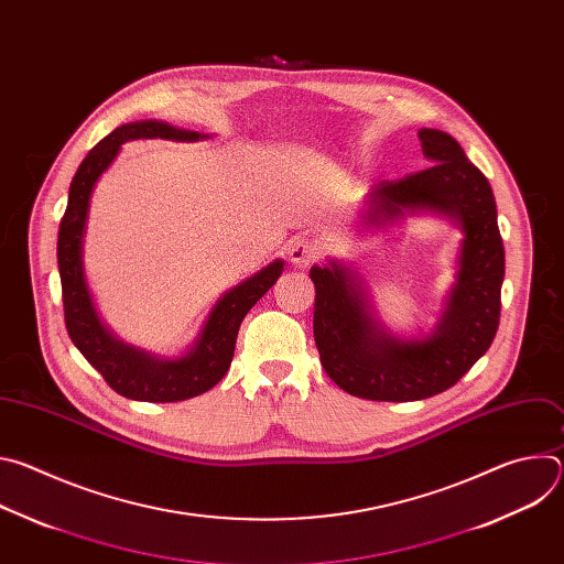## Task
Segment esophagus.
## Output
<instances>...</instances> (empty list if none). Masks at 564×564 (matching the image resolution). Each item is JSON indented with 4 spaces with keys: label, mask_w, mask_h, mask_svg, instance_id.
I'll return each instance as SVG.
<instances>
[{
    "label": "esophagus",
    "mask_w": 564,
    "mask_h": 564,
    "mask_svg": "<svg viewBox=\"0 0 564 564\" xmlns=\"http://www.w3.org/2000/svg\"><path fill=\"white\" fill-rule=\"evenodd\" d=\"M321 254L318 243L310 236H296L290 240V248H288V257L292 263L296 265H307L312 261H316Z\"/></svg>",
    "instance_id": "esophagus-1"
}]
</instances>
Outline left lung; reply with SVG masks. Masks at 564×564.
<instances>
[{"instance_id":"left-lung-1","label":"left lung","mask_w":564,"mask_h":564,"mask_svg":"<svg viewBox=\"0 0 564 564\" xmlns=\"http://www.w3.org/2000/svg\"><path fill=\"white\" fill-rule=\"evenodd\" d=\"M429 170L379 181L368 194V225L404 212L435 209L462 225L457 283L437 330L426 339H394L377 328L364 292L346 268H312L314 344L321 366L346 392L372 401H415L455 386L489 350L500 326L505 246L491 185L457 140L420 129Z\"/></svg>"}]
</instances>
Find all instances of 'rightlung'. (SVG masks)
<instances>
[{
  "label": "right lung",
  "instance_id": "add662e5",
  "mask_svg": "<svg viewBox=\"0 0 564 564\" xmlns=\"http://www.w3.org/2000/svg\"><path fill=\"white\" fill-rule=\"evenodd\" d=\"M140 138L198 140L196 131L174 129L165 122H131L102 138L77 167L68 205L57 234V268L62 281L64 324L75 348L102 375V379L122 397L138 401H183L214 388L229 370L240 321L254 303L276 283L283 261H274L246 283L229 290L212 310L198 344L181 359L160 361L140 350L116 341L94 310L85 272H83V236L89 214V198L100 174L118 155L120 144Z\"/></svg>",
  "mask_w": 564,
  "mask_h": 564
}]
</instances>
